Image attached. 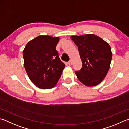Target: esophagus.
Listing matches in <instances>:
<instances>
[{
	"instance_id": "esophagus-1",
	"label": "esophagus",
	"mask_w": 129,
	"mask_h": 129,
	"mask_svg": "<svg viewBox=\"0 0 129 129\" xmlns=\"http://www.w3.org/2000/svg\"><path fill=\"white\" fill-rule=\"evenodd\" d=\"M68 64L69 65H72V61H69L68 62Z\"/></svg>"
}]
</instances>
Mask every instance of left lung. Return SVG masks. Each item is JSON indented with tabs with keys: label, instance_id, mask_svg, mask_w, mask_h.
Segmentation results:
<instances>
[{
	"label": "left lung",
	"instance_id": "1",
	"mask_svg": "<svg viewBox=\"0 0 129 129\" xmlns=\"http://www.w3.org/2000/svg\"><path fill=\"white\" fill-rule=\"evenodd\" d=\"M78 46L82 67L76 71L77 78L87 86L99 85L107 74L112 57L111 48L107 42L95 34L72 36Z\"/></svg>",
	"mask_w": 129,
	"mask_h": 129
}]
</instances>
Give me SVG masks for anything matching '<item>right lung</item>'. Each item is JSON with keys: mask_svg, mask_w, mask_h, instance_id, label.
Masks as SVG:
<instances>
[{"mask_svg": "<svg viewBox=\"0 0 129 129\" xmlns=\"http://www.w3.org/2000/svg\"><path fill=\"white\" fill-rule=\"evenodd\" d=\"M58 41V37L39 36L28 42L23 51L27 76L41 89L55 87L65 67L56 50Z\"/></svg>", "mask_w": 129, "mask_h": 129, "instance_id": "right-lung-1", "label": "right lung"}]
</instances>
